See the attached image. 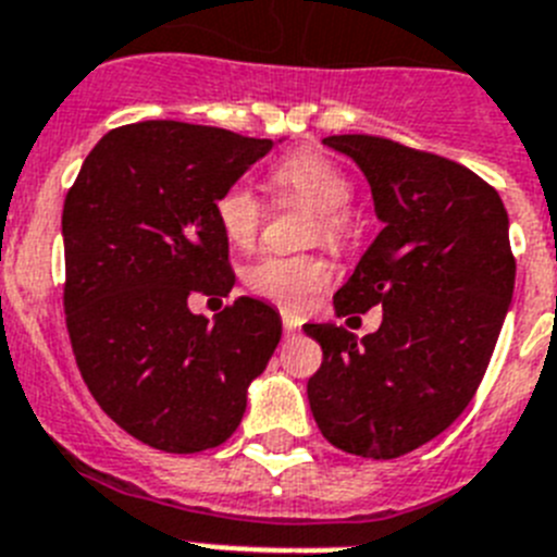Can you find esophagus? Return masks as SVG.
Listing matches in <instances>:
<instances>
[{
  "label": "esophagus",
  "instance_id": "34e87169",
  "mask_svg": "<svg viewBox=\"0 0 557 557\" xmlns=\"http://www.w3.org/2000/svg\"><path fill=\"white\" fill-rule=\"evenodd\" d=\"M283 330H285V333H288V335L299 333V319H297V315L283 313Z\"/></svg>",
  "mask_w": 557,
  "mask_h": 557
}]
</instances>
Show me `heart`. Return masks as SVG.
<instances>
[{
    "mask_svg": "<svg viewBox=\"0 0 557 557\" xmlns=\"http://www.w3.org/2000/svg\"><path fill=\"white\" fill-rule=\"evenodd\" d=\"M277 202H302L315 210L310 238L330 249H347L355 238L349 219L355 188L347 172L313 149H297L277 160L269 174ZM219 230L233 247L249 249L258 242L267 222V202L244 183L227 185L213 202ZM330 280V269L313 255H263L244 269V285L255 297L277 305L285 313H302L315 297V290Z\"/></svg>",
    "mask_w": 557,
    "mask_h": 557,
    "instance_id": "heart-1",
    "label": "heart"
}]
</instances>
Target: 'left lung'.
Wrapping results in <instances>:
<instances>
[{
    "label": "left lung",
    "mask_w": 557,
    "mask_h": 557,
    "mask_svg": "<svg viewBox=\"0 0 557 557\" xmlns=\"http://www.w3.org/2000/svg\"><path fill=\"white\" fill-rule=\"evenodd\" d=\"M372 185L383 230L335 290L338 315L383 305L377 333L305 324L322 344L308 380L333 447L388 460L422 447L472 403L513 297L516 260L499 194L455 160L377 135H330Z\"/></svg>",
    "instance_id": "1"
}]
</instances>
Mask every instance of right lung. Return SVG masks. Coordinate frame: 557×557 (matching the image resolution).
<instances>
[{"label":"right lung","mask_w":557,"mask_h":557,"mask_svg":"<svg viewBox=\"0 0 557 557\" xmlns=\"http://www.w3.org/2000/svg\"><path fill=\"white\" fill-rule=\"evenodd\" d=\"M274 141L185 122L110 129L63 202V308L99 408L174 455L219 447L277 349L280 313L238 297L208 322L191 294H230L213 202Z\"/></svg>","instance_id":"add662e5"}]
</instances>
